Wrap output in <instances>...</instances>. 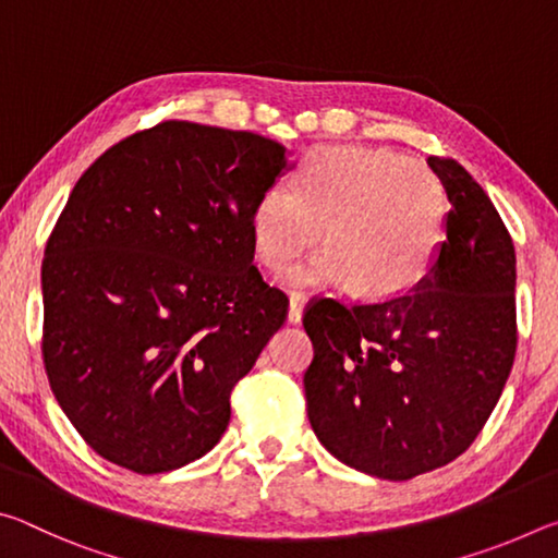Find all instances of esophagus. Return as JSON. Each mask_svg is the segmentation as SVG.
<instances>
[{
  "label": "esophagus",
  "mask_w": 558,
  "mask_h": 558,
  "mask_svg": "<svg viewBox=\"0 0 558 558\" xmlns=\"http://www.w3.org/2000/svg\"><path fill=\"white\" fill-rule=\"evenodd\" d=\"M302 313H305V298L300 292H292L290 302H288V323L290 325H300L302 323Z\"/></svg>",
  "instance_id": "34e87169"
}]
</instances>
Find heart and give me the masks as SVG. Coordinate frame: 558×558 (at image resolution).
<instances>
[{
    "mask_svg": "<svg viewBox=\"0 0 558 558\" xmlns=\"http://www.w3.org/2000/svg\"><path fill=\"white\" fill-rule=\"evenodd\" d=\"M442 223L446 192L426 165L391 149L329 147L305 157L295 186L263 192L251 233L258 260L280 270L323 231L325 248L295 263L288 286L335 290L352 282L359 295L389 300L426 280Z\"/></svg>",
    "mask_w": 558,
    "mask_h": 558,
    "instance_id": "b5f03b06",
    "label": "heart"
}]
</instances>
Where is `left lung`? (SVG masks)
Masks as SVG:
<instances>
[{
	"label": "left lung",
	"instance_id": "8db88e82",
	"mask_svg": "<svg viewBox=\"0 0 558 558\" xmlns=\"http://www.w3.org/2000/svg\"><path fill=\"white\" fill-rule=\"evenodd\" d=\"M446 189L436 266L405 295L315 300L305 329L307 418L337 460L411 480L470 448L502 396L517 352V258L485 189L456 159L428 157Z\"/></svg>",
	"mask_w": 558,
	"mask_h": 558
}]
</instances>
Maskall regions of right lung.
<instances>
[{"label":"right lung","instance_id":"1","mask_svg":"<svg viewBox=\"0 0 558 558\" xmlns=\"http://www.w3.org/2000/svg\"><path fill=\"white\" fill-rule=\"evenodd\" d=\"M288 169L276 140L169 120L73 186L41 266L44 364L100 458L155 475L221 440L231 389L286 323L251 216Z\"/></svg>","mask_w":558,"mask_h":558}]
</instances>
